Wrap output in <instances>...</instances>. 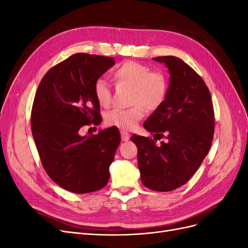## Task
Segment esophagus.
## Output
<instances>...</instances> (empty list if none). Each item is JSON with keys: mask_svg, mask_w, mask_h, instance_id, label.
I'll return each mask as SVG.
<instances>
[{"mask_svg": "<svg viewBox=\"0 0 248 248\" xmlns=\"http://www.w3.org/2000/svg\"><path fill=\"white\" fill-rule=\"evenodd\" d=\"M120 132H121V138H122V140L127 141V140H128L130 139V134H129L128 132H127L126 130H121Z\"/></svg>", "mask_w": 248, "mask_h": 248, "instance_id": "1", "label": "esophagus"}]
</instances>
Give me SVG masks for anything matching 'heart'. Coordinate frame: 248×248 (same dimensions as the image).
Returning <instances> with one entry per match:
<instances>
[{"label":"heart","instance_id":"b5f03b06","mask_svg":"<svg viewBox=\"0 0 248 248\" xmlns=\"http://www.w3.org/2000/svg\"><path fill=\"white\" fill-rule=\"evenodd\" d=\"M117 84L130 86L128 108H115L106 115V124L120 129H132L145 117L146 108L156 110L168 95L169 82L161 71H151L150 67L136 61H125L112 71ZM95 98L101 107L107 108L111 102V91L108 81L97 78L93 86Z\"/></svg>","mask_w":248,"mask_h":248}]
</instances>
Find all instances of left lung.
Instances as JSON below:
<instances>
[{
    "mask_svg": "<svg viewBox=\"0 0 248 248\" xmlns=\"http://www.w3.org/2000/svg\"><path fill=\"white\" fill-rule=\"evenodd\" d=\"M170 73L167 98L144 123L154 140L132 136L138 148L141 183L155 191L184 185L207 156L214 134V110L209 89L190 66L174 56L153 58ZM162 137L166 142L157 145Z\"/></svg>",
    "mask_w": 248,
    "mask_h": 248,
    "instance_id": "1",
    "label": "left lung"
}]
</instances>
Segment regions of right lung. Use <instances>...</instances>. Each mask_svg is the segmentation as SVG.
<instances>
[{
  "label": "right lung",
  "mask_w": 248,
  "mask_h": 248,
  "mask_svg": "<svg viewBox=\"0 0 248 248\" xmlns=\"http://www.w3.org/2000/svg\"><path fill=\"white\" fill-rule=\"evenodd\" d=\"M114 58L76 54L49 69L37 89L32 134L49 178L74 193L101 189L121 141L117 127L80 136L82 126L101 122L93 86L115 65Z\"/></svg>",
  "instance_id": "add662e5"
}]
</instances>
